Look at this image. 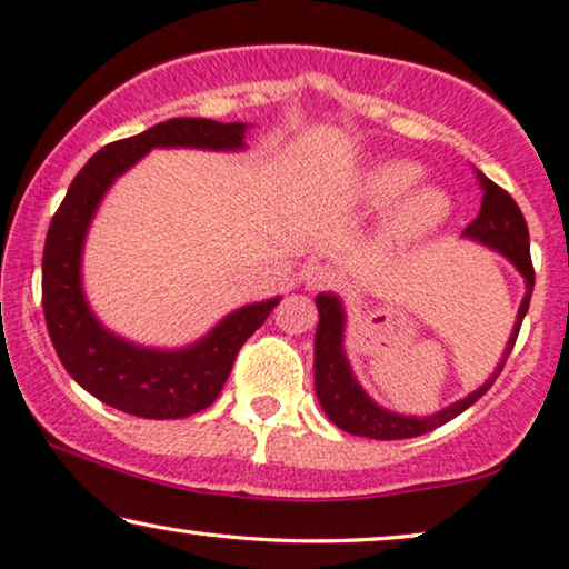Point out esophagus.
<instances>
[{
    "mask_svg": "<svg viewBox=\"0 0 569 569\" xmlns=\"http://www.w3.org/2000/svg\"><path fill=\"white\" fill-rule=\"evenodd\" d=\"M338 273H335L332 268L322 266V262H317V266H309L303 270V283H307L309 291H325V288H335L338 286Z\"/></svg>",
    "mask_w": 569,
    "mask_h": 569,
    "instance_id": "34e87169",
    "label": "esophagus"
}]
</instances>
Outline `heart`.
<instances>
[{
  "label": "heart",
  "instance_id": "obj_1",
  "mask_svg": "<svg viewBox=\"0 0 569 569\" xmlns=\"http://www.w3.org/2000/svg\"><path fill=\"white\" fill-rule=\"evenodd\" d=\"M422 167L410 159H381L371 164L361 180V198L371 208H387L399 200L389 216L387 231L397 242H415L433 234L453 211L451 196L436 186H418Z\"/></svg>",
  "mask_w": 569,
  "mask_h": 569
}]
</instances>
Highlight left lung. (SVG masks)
<instances>
[{"label":"left lung","mask_w":569,"mask_h":569,"mask_svg":"<svg viewBox=\"0 0 569 569\" xmlns=\"http://www.w3.org/2000/svg\"><path fill=\"white\" fill-rule=\"evenodd\" d=\"M479 188H482V208L475 221L463 229V237L475 239L479 244L492 247L506 254V258L518 268V273L526 281V296L518 309V319L510 335L506 353H502L500 366L477 391H471L459 402L443 407L441 412L428 415V418H415V415H399L389 412L373 402L371 397L361 389L356 381L350 363L346 358V348H342V332H346V311L335 293H319L317 309H319V325L315 338V389L317 399L322 405L327 418L346 433L376 438V441H399V438H415L430 430L446 426L456 415H461L467 407L477 402L487 389L498 379L502 366H506L510 350L516 346L518 330L528 311V301H531L533 291V266H531V250H528V227L521 213V208L492 180H487L482 172H477Z\"/></svg>","instance_id":"left-lung-1"}]
</instances>
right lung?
<instances>
[{
    "mask_svg": "<svg viewBox=\"0 0 569 569\" xmlns=\"http://www.w3.org/2000/svg\"><path fill=\"white\" fill-rule=\"evenodd\" d=\"M244 131V123L172 118L131 139L108 143L79 170L53 213L43 247L48 335L71 379L116 410L149 420L188 418L206 410L227 383L239 348L281 301L276 296L231 311L196 346L151 350L108 332L87 307L82 291L87 229L116 178L157 147L242 149Z\"/></svg>",
    "mask_w": 569,
    "mask_h": 569,
    "instance_id": "add662e5",
    "label": "right lung"
}]
</instances>
